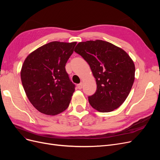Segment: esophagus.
<instances>
[{"mask_svg":"<svg viewBox=\"0 0 160 160\" xmlns=\"http://www.w3.org/2000/svg\"><path fill=\"white\" fill-rule=\"evenodd\" d=\"M83 82H81V83H80L79 84L77 85V88H78L79 89H82V88H83Z\"/></svg>","mask_w":160,"mask_h":160,"instance_id":"1","label":"esophagus"}]
</instances>
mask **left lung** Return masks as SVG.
<instances>
[{"mask_svg":"<svg viewBox=\"0 0 160 160\" xmlns=\"http://www.w3.org/2000/svg\"><path fill=\"white\" fill-rule=\"evenodd\" d=\"M75 52L88 62L96 81V92L88 98L91 107L102 113L118 109L135 80L132 58L122 48L102 40L80 42Z\"/></svg>","mask_w":160,"mask_h":160,"instance_id":"obj_1","label":"left lung"}]
</instances>
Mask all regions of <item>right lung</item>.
<instances>
[{
    "mask_svg": "<svg viewBox=\"0 0 160 160\" xmlns=\"http://www.w3.org/2000/svg\"><path fill=\"white\" fill-rule=\"evenodd\" d=\"M77 42L52 41L31 52L24 61L21 78L24 90L39 112L56 115L69 107L75 91L65 64Z\"/></svg>",
    "mask_w": 160,
    "mask_h": 160,
    "instance_id": "obj_1",
    "label": "right lung"
}]
</instances>
